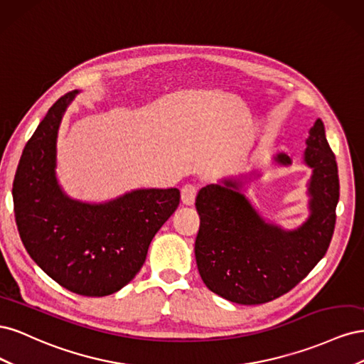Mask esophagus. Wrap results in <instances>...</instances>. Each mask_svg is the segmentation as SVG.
Listing matches in <instances>:
<instances>
[{
  "instance_id": "esophagus-1",
  "label": "esophagus",
  "mask_w": 364,
  "mask_h": 364,
  "mask_svg": "<svg viewBox=\"0 0 364 364\" xmlns=\"http://www.w3.org/2000/svg\"><path fill=\"white\" fill-rule=\"evenodd\" d=\"M182 194V203L186 206H191L194 205L196 200V196H197V186L196 185H185L183 188L181 190Z\"/></svg>"
}]
</instances>
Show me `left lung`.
I'll list each match as a JSON object with an SVG mask.
<instances>
[{
	"mask_svg": "<svg viewBox=\"0 0 364 364\" xmlns=\"http://www.w3.org/2000/svg\"><path fill=\"white\" fill-rule=\"evenodd\" d=\"M308 134L304 164L313 170L308 182L310 215L299 228L267 222L241 193L247 176L209 183L196 197L200 215L194 246L197 269L206 287L230 302L258 305L290 291L331 243L340 190L337 162L321 118ZM273 161L291 164L285 153Z\"/></svg>",
	"mask_w": 364,
	"mask_h": 364,
	"instance_id": "left-lung-1",
	"label": "left lung"
}]
</instances>
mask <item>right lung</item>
Wrapping results in <instances>:
<instances>
[{"mask_svg":"<svg viewBox=\"0 0 364 364\" xmlns=\"http://www.w3.org/2000/svg\"><path fill=\"white\" fill-rule=\"evenodd\" d=\"M79 91L60 97L24 147L14 181L19 237L31 259L67 290L107 296L141 270L153 237L179 206L178 188H141L90 203L58 181V134Z\"/></svg>","mask_w":364,"mask_h":364,"instance_id":"add662e5","label":"right lung"}]
</instances>
